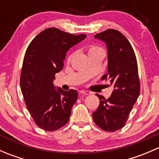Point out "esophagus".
<instances>
[{"label": "esophagus", "instance_id": "obj_1", "mask_svg": "<svg viewBox=\"0 0 159 159\" xmlns=\"http://www.w3.org/2000/svg\"><path fill=\"white\" fill-rule=\"evenodd\" d=\"M80 93H81V94H91V92H90V91H85V90H81V91H80Z\"/></svg>", "mask_w": 159, "mask_h": 159}]
</instances>
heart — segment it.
<instances>
[{
  "label": "heart",
  "instance_id": "obj_1",
  "mask_svg": "<svg viewBox=\"0 0 159 159\" xmlns=\"http://www.w3.org/2000/svg\"><path fill=\"white\" fill-rule=\"evenodd\" d=\"M88 53H89V57L90 56H92L94 54H105V51H104V49L102 48L99 47V46L97 45H90L88 48ZM72 57H73V54H70L68 57V61H70L71 60Z\"/></svg>",
  "mask_w": 159,
  "mask_h": 159
}]
</instances>
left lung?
<instances>
[{
  "mask_svg": "<svg viewBox=\"0 0 159 159\" xmlns=\"http://www.w3.org/2000/svg\"><path fill=\"white\" fill-rule=\"evenodd\" d=\"M94 37L106 44L108 73L102 78L110 81L114 90L108 99L96 94L100 104L93 120L102 129L115 131L125 125L140 94L137 61L129 41L117 30L108 29Z\"/></svg>",
  "mask_w": 159,
  "mask_h": 159,
  "instance_id": "8db88e82",
  "label": "left lung"
}]
</instances>
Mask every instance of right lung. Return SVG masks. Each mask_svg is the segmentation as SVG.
I'll return each instance as SVG.
<instances>
[{"label": "right lung", "instance_id": "right-lung-1", "mask_svg": "<svg viewBox=\"0 0 159 159\" xmlns=\"http://www.w3.org/2000/svg\"><path fill=\"white\" fill-rule=\"evenodd\" d=\"M86 38L55 28L37 35L25 53L20 75V89L25 104L37 125L51 131L69 120L78 92L55 88V74L63 69L67 51Z\"/></svg>", "mask_w": 159, "mask_h": 159}]
</instances>
